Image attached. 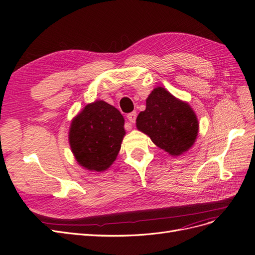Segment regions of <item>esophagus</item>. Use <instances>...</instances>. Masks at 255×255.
<instances>
[{"label":"esophagus","instance_id":"esophagus-1","mask_svg":"<svg viewBox=\"0 0 255 255\" xmlns=\"http://www.w3.org/2000/svg\"><path fill=\"white\" fill-rule=\"evenodd\" d=\"M136 117H137L136 112H132V113H129V114L128 115V121H129L130 123H134V122L136 121Z\"/></svg>","mask_w":255,"mask_h":255}]
</instances>
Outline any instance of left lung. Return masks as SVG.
Here are the masks:
<instances>
[{
    "instance_id": "1",
    "label": "left lung",
    "mask_w": 255,
    "mask_h": 255,
    "mask_svg": "<svg viewBox=\"0 0 255 255\" xmlns=\"http://www.w3.org/2000/svg\"><path fill=\"white\" fill-rule=\"evenodd\" d=\"M137 128L171 155H180L194 144L198 120L187 103L175 99L163 88L154 89L146 99L145 111L136 119Z\"/></svg>"
}]
</instances>
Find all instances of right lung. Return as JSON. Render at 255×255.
Returning a JSON list of instances; mask_svg holds the SVG:
<instances>
[{
	"mask_svg": "<svg viewBox=\"0 0 255 255\" xmlns=\"http://www.w3.org/2000/svg\"><path fill=\"white\" fill-rule=\"evenodd\" d=\"M120 112L104 101L88 104L71 123L69 140L76 160L94 171H104L117 157L125 130Z\"/></svg>",
	"mask_w": 255,
	"mask_h": 255,
	"instance_id": "add662e5",
	"label": "right lung"
}]
</instances>
